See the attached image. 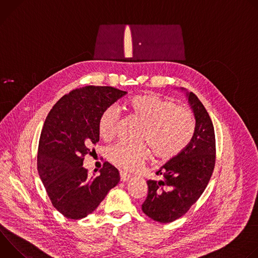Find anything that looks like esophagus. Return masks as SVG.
<instances>
[{
    "mask_svg": "<svg viewBox=\"0 0 258 258\" xmlns=\"http://www.w3.org/2000/svg\"><path fill=\"white\" fill-rule=\"evenodd\" d=\"M119 175H120V180L121 181H125V180H127L131 177V175L128 173L124 172V171H120Z\"/></svg>",
    "mask_w": 258,
    "mask_h": 258,
    "instance_id": "obj_1",
    "label": "esophagus"
}]
</instances>
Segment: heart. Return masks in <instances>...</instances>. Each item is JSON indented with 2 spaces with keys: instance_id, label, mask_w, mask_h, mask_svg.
I'll return each mask as SVG.
<instances>
[{
  "instance_id": "obj_1",
  "label": "heart",
  "mask_w": 258,
  "mask_h": 258,
  "mask_svg": "<svg viewBox=\"0 0 258 258\" xmlns=\"http://www.w3.org/2000/svg\"><path fill=\"white\" fill-rule=\"evenodd\" d=\"M126 105L132 115L144 123L141 141L148 144L156 158L172 159L191 142L195 133V118L188 108L156 95L135 96ZM119 118L120 115L113 106L101 113L98 133L104 141L115 137ZM148 146L118 143L108 149L107 158L119 168L136 171L150 156Z\"/></svg>"
}]
</instances>
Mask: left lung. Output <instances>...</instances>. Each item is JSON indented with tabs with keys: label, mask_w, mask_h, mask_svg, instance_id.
Segmentation results:
<instances>
[{
	"label": "left lung",
	"mask_w": 258,
	"mask_h": 258,
	"mask_svg": "<svg viewBox=\"0 0 258 258\" xmlns=\"http://www.w3.org/2000/svg\"><path fill=\"white\" fill-rule=\"evenodd\" d=\"M196 119L194 136L179 155L167 161L147 180L148 195L143 212L155 222L167 224L185 214L200 198L215 165V135L205 107L194 93L188 94Z\"/></svg>",
	"instance_id": "obj_1"
}]
</instances>
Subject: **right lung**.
<instances>
[{
    "label": "right lung",
    "mask_w": 258,
    "mask_h": 258,
    "mask_svg": "<svg viewBox=\"0 0 258 258\" xmlns=\"http://www.w3.org/2000/svg\"><path fill=\"white\" fill-rule=\"evenodd\" d=\"M125 94L113 87L73 90L53 106L46 118L38 171L53 206L67 218L80 219L92 213L120 179L109 162L103 163L98 175H89L83 163L99 142L101 113Z\"/></svg>",
    "instance_id": "add662e5"
}]
</instances>
